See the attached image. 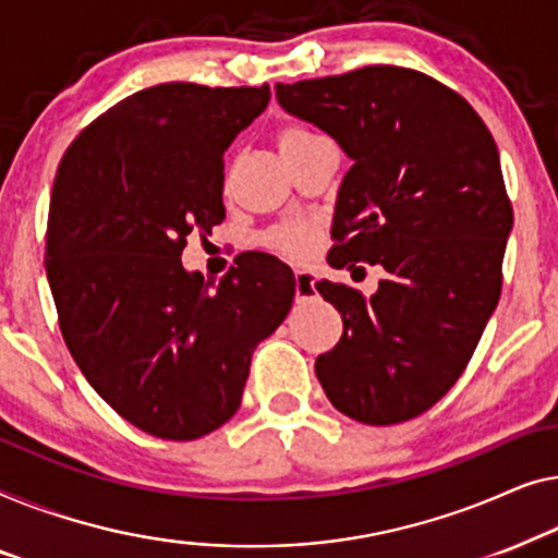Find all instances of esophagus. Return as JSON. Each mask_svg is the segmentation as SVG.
Wrapping results in <instances>:
<instances>
[{"label": "esophagus", "mask_w": 558, "mask_h": 558, "mask_svg": "<svg viewBox=\"0 0 558 558\" xmlns=\"http://www.w3.org/2000/svg\"><path fill=\"white\" fill-rule=\"evenodd\" d=\"M316 295H318L316 276H313L311 270H298L295 272V301L305 303V301H313Z\"/></svg>", "instance_id": "1"}]
</instances>
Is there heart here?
<instances>
[{
    "mask_svg": "<svg viewBox=\"0 0 558 558\" xmlns=\"http://www.w3.org/2000/svg\"><path fill=\"white\" fill-rule=\"evenodd\" d=\"M308 136H313V131L303 129V125H286L278 136V146H288L293 144V141H301ZM272 242H276L280 253L293 257V260H308L313 250H316L318 234L311 225H286L282 230L272 234Z\"/></svg>",
    "mask_w": 558,
    "mask_h": 558,
    "instance_id": "b5f03b06",
    "label": "heart"
}]
</instances>
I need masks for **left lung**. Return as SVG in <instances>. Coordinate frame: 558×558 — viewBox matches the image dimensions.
Masks as SVG:
<instances>
[{
    "instance_id": "8db88e82",
    "label": "left lung",
    "mask_w": 558,
    "mask_h": 558,
    "mask_svg": "<svg viewBox=\"0 0 558 558\" xmlns=\"http://www.w3.org/2000/svg\"><path fill=\"white\" fill-rule=\"evenodd\" d=\"M276 98L351 159L328 265L387 270L372 298L316 282L343 318L320 387L364 425L417 417L465 372L500 298L513 209L496 141L465 98L407 68L278 83Z\"/></svg>"
}]
</instances>
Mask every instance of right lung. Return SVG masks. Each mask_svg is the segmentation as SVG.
<instances>
[{
    "instance_id": "right-lung-1",
    "label": "right lung",
    "mask_w": 558,
    "mask_h": 558,
    "mask_svg": "<svg viewBox=\"0 0 558 558\" xmlns=\"http://www.w3.org/2000/svg\"><path fill=\"white\" fill-rule=\"evenodd\" d=\"M268 100V85H154L93 121L54 177L45 270L62 339L90 387L154 437L222 427L293 305V270L272 255H245L219 286L182 265L186 234L225 219V151Z\"/></svg>"
}]
</instances>
